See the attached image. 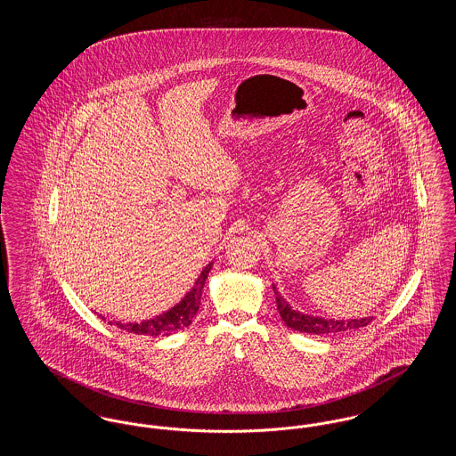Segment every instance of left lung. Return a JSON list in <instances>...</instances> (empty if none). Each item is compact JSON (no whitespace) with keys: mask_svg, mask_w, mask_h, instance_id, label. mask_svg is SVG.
Wrapping results in <instances>:
<instances>
[{"mask_svg":"<svg viewBox=\"0 0 456 456\" xmlns=\"http://www.w3.org/2000/svg\"><path fill=\"white\" fill-rule=\"evenodd\" d=\"M275 296H277V309H279L285 325L292 328V330L304 331V333L320 335V337H323V335H335V333H342V331H347V330H357V328L368 326L372 322V318H361V320H350V322H342V320L335 322V320L313 318V316H307V314L294 311L279 296L277 290H275Z\"/></svg>","mask_w":456,"mask_h":456,"instance_id":"1","label":"left lung"}]
</instances>
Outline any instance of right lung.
I'll list each match as a JSON object with an SVG mask.
<instances>
[{"label":"right lung","instance_id":"right-lung-1","mask_svg":"<svg viewBox=\"0 0 456 456\" xmlns=\"http://www.w3.org/2000/svg\"><path fill=\"white\" fill-rule=\"evenodd\" d=\"M212 270V263L205 266V270L200 273L198 281H196L195 287L184 296V299L179 304H175L173 309H169L167 313L153 318V320H147L142 323H126V325L119 326L121 330L128 331V333H134V335H145V337H162V335H171L174 331H179L186 326L191 325L193 318L200 309V301H201V290L205 281L208 277V272Z\"/></svg>","mask_w":456,"mask_h":456}]
</instances>
